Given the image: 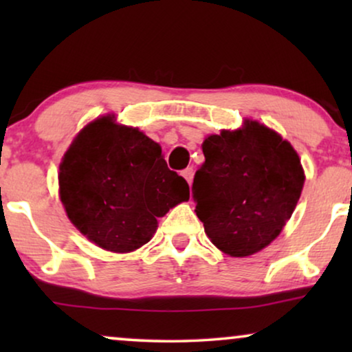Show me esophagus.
I'll use <instances>...</instances> for the list:
<instances>
[{
	"mask_svg": "<svg viewBox=\"0 0 352 352\" xmlns=\"http://www.w3.org/2000/svg\"><path fill=\"white\" fill-rule=\"evenodd\" d=\"M194 168H186L184 171H182V176L186 177V181L189 182V186L192 184V181H194Z\"/></svg>",
	"mask_w": 352,
	"mask_h": 352,
	"instance_id": "1",
	"label": "esophagus"
}]
</instances>
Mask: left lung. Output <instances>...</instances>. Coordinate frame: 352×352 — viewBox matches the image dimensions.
Segmentation results:
<instances>
[{
	"instance_id": "8db88e82",
	"label": "left lung",
	"mask_w": 352,
	"mask_h": 352,
	"mask_svg": "<svg viewBox=\"0 0 352 352\" xmlns=\"http://www.w3.org/2000/svg\"><path fill=\"white\" fill-rule=\"evenodd\" d=\"M205 163L192 197L205 232L221 252L250 256L267 247L292 218L305 171L292 144L264 124L245 120L201 144Z\"/></svg>"
}]
</instances>
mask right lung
<instances>
[{
	"mask_svg": "<svg viewBox=\"0 0 352 352\" xmlns=\"http://www.w3.org/2000/svg\"><path fill=\"white\" fill-rule=\"evenodd\" d=\"M105 115L85 126L59 166L67 216L98 247L129 253L155 234L157 218L189 200V184L168 168L162 147Z\"/></svg>",
	"mask_w": 352,
	"mask_h": 352,
	"instance_id": "right-lung-1",
	"label": "right lung"
}]
</instances>
